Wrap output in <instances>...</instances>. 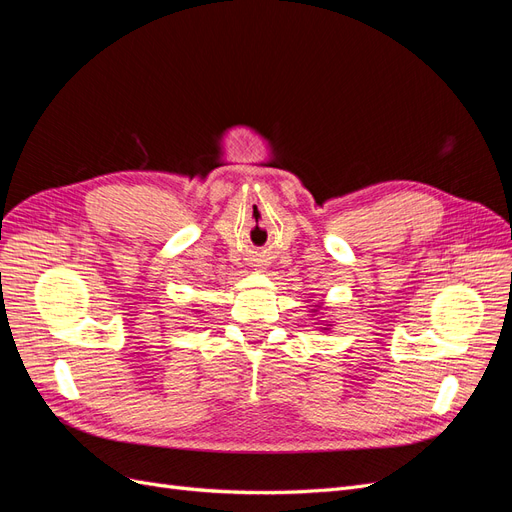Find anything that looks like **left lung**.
I'll return each mask as SVG.
<instances>
[{
  "instance_id": "left-lung-1",
  "label": "left lung",
  "mask_w": 512,
  "mask_h": 512,
  "mask_svg": "<svg viewBox=\"0 0 512 512\" xmlns=\"http://www.w3.org/2000/svg\"><path fill=\"white\" fill-rule=\"evenodd\" d=\"M316 309H318V307H316ZM316 309H314V312H316ZM324 331H327V329H324Z\"/></svg>"
}]
</instances>
